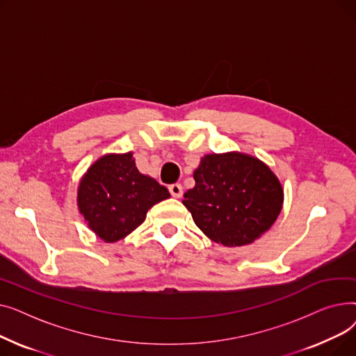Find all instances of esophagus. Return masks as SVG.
Listing matches in <instances>:
<instances>
[{
	"mask_svg": "<svg viewBox=\"0 0 356 356\" xmlns=\"http://www.w3.org/2000/svg\"><path fill=\"white\" fill-rule=\"evenodd\" d=\"M168 192L173 197H181L183 196V186L180 183H175L168 186Z\"/></svg>",
	"mask_w": 356,
	"mask_h": 356,
	"instance_id": "obj_1",
	"label": "esophagus"
}]
</instances>
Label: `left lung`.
<instances>
[{
	"label": "left lung",
	"instance_id": "left-lung-1",
	"mask_svg": "<svg viewBox=\"0 0 356 356\" xmlns=\"http://www.w3.org/2000/svg\"><path fill=\"white\" fill-rule=\"evenodd\" d=\"M195 188L183 204L196 227L216 244L248 245L282 212L284 192L271 168L257 157L231 152L202 157Z\"/></svg>",
	"mask_w": 356,
	"mask_h": 356
}]
</instances>
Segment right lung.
<instances>
[{
  "label": "right lung",
  "mask_w": 356,
  "mask_h": 356,
  "mask_svg": "<svg viewBox=\"0 0 356 356\" xmlns=\"http://www.w3.org/2000/svg\"><path fill=\"white\" fill-rule=\"evenodd\" d=\"M170 193L141 175L133 153L105 154L81 179L78 208L88 227L104 242H115L138 228L148 209Z\"/></svg>",
  "instance_id": "add662e5"
}]
</instances>
